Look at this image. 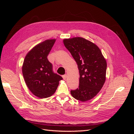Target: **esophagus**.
Listing matches in <instances>:
<instances>
[{
	"instance_id": "1",
	"label": "esophagus",
	"mask_w": 134,
	"mask_h": 134,
	"mask_svg": "<svg viewBox=\"0 0 134 134\" xmlns=\"http://www.w3.org/2000/svg\"><path fill=\"white\" fill-rule=\"evenodd\" d=\"M66 77H67V75H66V74H65V75H63V79H64V80L66 79Z\"/></svg>"
}]
</instances>
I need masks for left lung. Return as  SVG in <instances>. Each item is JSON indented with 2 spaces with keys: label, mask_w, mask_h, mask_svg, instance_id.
<instances>
[{
  "label": "left lung",
  "mask_w": 134,
  "mask_h": 134,
  "mask_svg": "<svg viewBox=\"0 0 134 134\" xmlns=\"http://www.w3.org/2000/svg\"><path fill=\"white\" fill-rule=\"evenodd\" d=\"M64 44L78 65L79 88L70 91L77 100L92 99L102 89L106 80L107 63L99 47L82 37L64 39Z\"/></svg>",
  "instance_id": "obj_1"
}]
</instances>
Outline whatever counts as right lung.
Here are the masks:
<instances>
[{"mask_svg": "<svg viewBox=\"0 0 134 134\" xmlns=\"http://www.w3.org/2000/svg\"><path fill=\"white\" fill-rule=\"evenodd\" d=\"M55 41V39L47 40L38 43L28 52L23 62L22 73L27 86L40 98L54 94L59 81L63 79L54 73L52 65L47 59Z\"/></svg>", "mask_w": 134, "mask_h": 134, "instance_id": "add662e5", "label": "right lung"}]
</instances>
